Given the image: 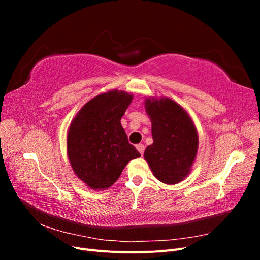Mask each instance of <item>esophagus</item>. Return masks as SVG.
<instances>
[{"label":"esophagus","mask_w":260,"mask_h":260,"mask_svg":"<svg viewBox=\"0 0 260 260\" xmlns=\"http://www.w3.org/2000/svg\"><path fill=\"white\" fill-rule=\"evenodd\" d=\"M136 147H137V149L139 151V153H140L141 155H143V153H144V149H145V146H144L143 144H138Z\"/></svg>","instance_id":"1"}]
</instances>
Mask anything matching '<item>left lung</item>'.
<instances>
[{
  "label": "left lung",
  "mask_w": 260,
  "mask_h": 260,
  "mask_svg": "<svg viewBox=\"0 0 260 260\" xmlns=\"http://www.w3.org/2000/svg\"><path fill=\"white\" fill-rule=\"evenodd\" d=\"M144 104L153 137L144 159L160 182L177 184L190 174L196 158L198 131L190 115L171 99L147 98Z\"/></svg>",
  "instance_id": "1"
}]
</instances>
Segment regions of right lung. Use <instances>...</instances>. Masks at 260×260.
I'll return each mask as SVG.
<instances>
[{"label": "right lung", "instance_id": "obj_1", "mask_svg": "<svg viewBox=\"0 0 260 260\" xmlns=\"http://www.w3.org/2000/svg\"><path fill=\"white\" fill-rule=\"evenodd\" d=\"M133 95L111 90L84 104L69 125L68 159L76 176L92 190L112 186L130 160L140 157L120 123Z\"/></svg>", "mask_w": 260, "mask_h": 260}]
</instances>
